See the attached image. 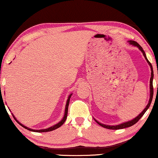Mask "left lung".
Wrapping results in <instances>:
<instances>
[{
    "mask_svg": "<svg viewBox=\"0 0 158 158\" xmlns=\"http://www.w3.org/2000/svg\"><path fill=\"white\" fill-rule=\"evenodd\" d=\"M130 44L132 45H134V46H136L139 49L141 50V52L143 53V56L145 57L146 60L147 62H148V63L149 64V65L151 66V79H150V92H151V93H150V100H149V102H148V104L147 105L146 107L143 109V111L141 112V113L139 115V116L137 117H136L135 118H134L133 120H132V121H128V122H125V123H123L122 124H120V125H104V124H102L100 123H99L98 121H96V120H95V121L98 123L100 125V126L105 127V128H106V129H110V130H118V129H123V128H125V127H131L133 125H135V123H137L139 121V120L141 117L143 116V115L145 114V112L147 111V109H148L149 108L150 105H151V102H152V100H153V67H152V65L151 63L149 62V60L147 59L146 58V53L145 52H144V51L143 50V48L141 47L139 44L137 42L135 41H129L128 42Z\"/></svg>",
    "mask_w": 158,
    "mask_h": 158,
    "instance_id": "8db88e82",
    "label": "left lung"
}]
</instances>
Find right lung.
I'll return each mask as SVG.
<instances>
[{"instance_id":"right-lung-1","label":"right lung","mask_w":158,"mask_h":158,"mask_svg":"<svg viewBox=\"0 0 158 158\" xmlns=\"http://www.w3.org/2000/svg\"><path fill=\"white\" fill-rule=\"evenodd\" d=\"M71 96H72V94L71 95H69V97H68V100H67V103H66V106H65V115H64V117H63V118L62 119V121H60L59 123H57L56 125H53V126H52V127H49V128H47V129H43V130H32V129H31V128H28V127H26V126H24V125H23L22 124H21L19 122L17 119L15 118V117L14 116V115L12 114V116H13V118H14L16 120V121H17L19 124L20 125H21V126H22L23 127H24V128H26V129H27V130H30V131H32V132H50V131H52V130H56V129H57V128H58V127H60L61 125H62L64 123H65V120H66V118H67V116H68V106H69V99H70V98H71Z\"/></svg>"}]
</instances>
